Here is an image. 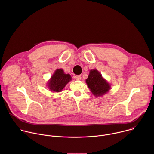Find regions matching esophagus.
<instances>
[{
  "label": "esophagus",
  "instance_id": "esophagus-1",
  "mask_svg": "<svg viewBox=\"0 0 154 154\" xmlns=\"http://www.w3.org/2000/svg\"><path fill=\"white\" fill-rule=\"evenodd\" d=\"M81 75H75V79H76V80H80L81 79Z\"/></svg>",
  "mask_w": 154,
  "mask_h": 154
}]
</instances>
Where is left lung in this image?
<instances>
[{
	"mask_svg": "<svg viewBox=\"0 0 154 154\" xmlns=\"http://www.w3.org/2000/svg\"><path fill=\"white\" fill-rule=\"evenodd\" d=\"M86 82L93 94L96 96H102L110 89V86L102 78L96 69L91 70Z\"/></svg>",
	"mask_w": 154,
	"mask_h": 154,
	"instance_id": "8db88e82",
	"label": "left lung"
}]
</instances>
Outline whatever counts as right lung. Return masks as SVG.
<instances>
[{"label": "right lung", "instance_id": "1", "mask_svg": "<svg viewBox=\"0 0 154 154\" xmlns=\"http://www.w3.org/2000/svg\"><path fill=\"white\" fill-rule=\"evenodd\" d=\"M71 80V77L69 74H64L63 69H59L55 71L48 84L52 91L60 92Z\"/></svg>", "mask_w": 154, "mask_h": 154}]
</instances>
